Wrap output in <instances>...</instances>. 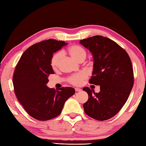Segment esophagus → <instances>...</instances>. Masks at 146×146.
Masks as SVG:
<instances>
[{
	"instance_id": "obj_1",
	"label": "esophagus",
	"mask_w": 146,
	"mask_h": 146,
	"mask_svg": "<svg viewBox=\"0 0 146 146\" xmlns=\"http://www.w3.org/2000/svg\"><path fill=\"white\" fill-rule=\"evenodd\" d=\"M81 90L80 88H75V91L76 92H79V91H81Z\"/></svg>"
}]
</instances>
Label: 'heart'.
I'll return each mask as SVG.
<instances>
[{"label": "heart", "mask_w": 146, "mask_h": 146, "mask_svg": "<svg viewBox=\"0 0 146 146\" xmlns=\"http://www.w3.org/2000/svg\"><path fill=\"white\" fill-rule=\"evenodd\" d=\"M68 52L70 55L76 60L77 61L80 62L84 60L86 56V51L85 49L79 45H72L68 48ZM62 56V53L58 51L53 54L50 60V65L53 69H56L58 66L60 58ZM86 74L84 72H79L70 76L68 78V81L69 83L76 86L81 85L83 81L86 78Z\"/></svg>", "instance_id": "b5f03b06"}]
</instances>
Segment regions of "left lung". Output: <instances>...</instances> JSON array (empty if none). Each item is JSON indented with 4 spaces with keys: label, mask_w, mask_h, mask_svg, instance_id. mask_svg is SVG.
Listing matches in <instances>:
<instances>
[{
    "label": "left lung",
    "mask_w": 146,
    "mask_h": 146,
    "mask_svg": "<svg viewBox=\"0 0 146 146\" xmlns=\"http://www.w3.org/2000/svg\"><path fill=\"white\" fill-rule=\"evenodd\" d=\"M80 43L92 52L94 59L89 82L100 87L99 93L83 88L88 95L83 104L84 112L98 121L111 119L125 105L133 86L130 58L116 42L101 35L81 40Z\"/></svg>",
    "instance_id": "1"
}]
</instances>
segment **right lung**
I'll list each match as a JSON object with an SVG mask.
<instances>
[{"instance_id": "obj_1", "label": "right lung", "mask_w": 146, "mask_h": 146, "mask_svg": "<svg viewBox=\"0 0 146 146\" xmlns=\"http://www.w3.org/2000/svg\"><path fill=\"white\" fill-rule=\"evenodd\" d=\"M67 44L48 39L27 48L15 67L13 82L18 100L30 116L46 121L58 116L65 101L75 93L70 87L49 88L48 77L54 74L50 65L53 54Z\"/></svg>"}]
</instances>
